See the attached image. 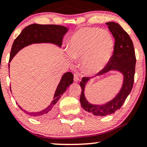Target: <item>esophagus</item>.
I'll list each match as a JSON object with an SVG mask.
<instances>
[{
  "label": "esophagus",
  "mask_w": 147,
  "mask_h": 147,
  "mask_svg": "<svg viewBox=\"0 0 147 147\" xmlns=\"http://www.w3.org/2000/svg\"><path fill=\"white\" fill-rule=\"evenodd\" d=\"M74 80L75 82H78L79 80V77L77 74H74Z\"/></svg>",
  "instance_id": "obj_1"
}]
</instances>
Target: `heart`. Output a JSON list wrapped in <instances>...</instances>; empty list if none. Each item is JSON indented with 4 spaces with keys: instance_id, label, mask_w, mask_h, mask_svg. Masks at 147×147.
<instances>
[{
    "instance_id": "obj_1",
    "label": "heart",
    "mask_w": 147,
    "mask_h": 147,
    "mask_svg": "<svg viewBox=\"0 0 147 147\" xmlns=\"http://www.w3.org/2000/svg\"><path fill=\"white\" fill-rule=\"evenodd\" d=\"M113 51L112 36L99 28H80L69 40V57L82 58V70L88 75H93L104 69Z\"/></svg>"
}]
</instances>
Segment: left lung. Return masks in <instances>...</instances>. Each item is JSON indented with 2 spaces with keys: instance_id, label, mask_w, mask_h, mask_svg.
<instances>
[{
  "instance_id": "8db88e82",
  "label": "left lung",
  "mask_w": 147,
  "mask_h": 147,
  "mask_svg": "<svg viewBox=\"0 0 147 147\" xmlns=\"http://www.w3.org/2000/svg\"><path fill=\"white\" fill-rule=\"evenodd\" d=\"M106 24L115 38L114 51L108 64L96 76H102L111 71L119 72L123 76L122 87L112 100L105 104L94 105L88 102L84 95L85 86L90 78L83 77L80 83L82 89L80 98L81 107L87 112L101 117L113 114L125 102L133 88L136 65L135 49L129 35L118 23L109 22Z\"/></svg>"
}]
</instances>
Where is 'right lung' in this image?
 I'll use <instances>...</instances> for the list:
<instances>
[{"mask_svg":"<svg viewBox=\"0 0 147 147\" xmlns=\"http://www.w3.org/2000/svg\"><path fill=\"white\" fill-rule=\"evenodd\" d=\"M67 31L68 28L64 26L56 24H30L24 28L21 33L14 40L10 54L9 63H11L12 59L18 51L30 45L38 43H52L61 47L63 36ZM73 82V73L71 72H67L64 74L62 76L59 84H58L57 89L55 90L52 102L47 108L42 111L38 112L29 113L22 109L19 105L18 107L26 114L32 117L40 119H48L52 117L57 111L58 100Z\"/></svg>","mask_w":147,"mask_h":147,"instance_id":"right-lung-1","label":"right lung"}]
</instances>
